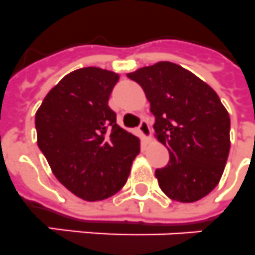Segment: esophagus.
I'll return each instance as SVG.
<instances>
[{"instance_id": "obj_1", "label": "esophagus", "mask_w": 255, "mask_h": 255, "mask_svg": "<svg viewBox=\"0 0 255 255\" xmlns=\"http://www.w3.org/2000/svg\"><path fill=\"white\" fill-rule=\"evenodd\" d=\"M138 131L141 132V134H142V137L146 138V140L149 137H150L151 131H150V127H149V124H147L146 121L141 122V124H140V126H138Z\"/></svg>"}]
</instances>
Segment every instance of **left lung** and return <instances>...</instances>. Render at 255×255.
Wrapping results in <instances>:
<instances>
[{"label": "left lung", "instance_id": "left-lung-1", "mask_svg": "<svg viewBox=\"0 0 255 255\" xmlns=\"http://www.w3.org/2000/svg\"><path fill=\"white\" fill-rule=\"evenodd\" d=\"M144 89L155 117L154 131L170 162L155 170L171 200L196 202L217 187L230 153V114L217 92L172 62H158L127 74Z\"/></svg>", "mask_w": 255, "mask_h": 255}]
</instances>
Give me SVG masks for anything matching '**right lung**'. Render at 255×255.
<instances>
[{
    "label": "right lung",
    "mask_w": 255,
    "mask_h": 255,
    "mask_svg": "<svg viewBox=\"0 0 255 255\" xmlns=\"http://www.w3.org/2000/svg\"><path fill=\"white\" fill-rule=\"evenodd\" d=\"M117 72L84 67L50 89L36 111L37 145L54 176L85 201L114 196L129 176L140 138L117 124L109 97Z\"/></svg>",
    "instance_id": "1"
}]
</instances>
